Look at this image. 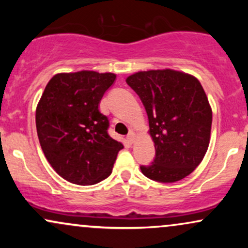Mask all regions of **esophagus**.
Here are the masks:
<instances>
[{"label": "esophagus", "instance_id": "esophagus-1", "mask_svg": "<svg viewBox=\"0 0 248 248\" xmlns=\"http://www.w3.org/2000/svg\"><path fill=\"white\" fill-rule=\"evenodd\" d=\"M135 139H136L135 133L130 132L129 134H128V136H127V140H128V142H130V143H134V142H135Z\"/></svg>", "mask_w": 248, "mask_h": 248}]
</instances>
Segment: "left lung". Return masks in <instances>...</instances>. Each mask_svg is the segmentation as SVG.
Instances as JSON below:
<instances>
[{
    "instance_id": "1",
    "label": "left lung",
    "mask_w": 248,
    "mask_h": 248,
    "mask_svg": "<svg viewBox=\"0 0 248 248\" xmlns=\"http://www.w3.org/2000/svg\"><path fill=\"white\" fill-rule=\"evenodd\" d=\"M126 81L146 108L156 150L142 173L162 183L186 177L203 161L211 136L212 109L201 82L171 69L139 71Z\"/></svg>"
}]
</instances>
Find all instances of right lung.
Masks as SVG:
<instances>
[{
  "instance_id": "1",
  "label": "right lung",
  "mask_w": 248,
  "mask_h": 248,
  "mask_svg": "<svg viewBox=\"0 0 248 248\" xmlns=\"http://www.w3.org/2000/svg\"><path fill=\"white\" fill-rule=\"evenodd\" d=\"M115 78L88 70L57 73L39 99V143L51 167L67 182L93 186L112 173L124 144L108 135L109 124L99 104Z\"/></svg>"
}]
</instances>
